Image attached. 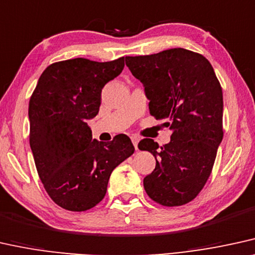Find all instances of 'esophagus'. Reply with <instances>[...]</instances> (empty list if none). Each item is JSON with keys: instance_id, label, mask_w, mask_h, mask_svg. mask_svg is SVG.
I'll return each instance as SVG.
<instances>
[{"instance_id": "34e87169", "label": "esophagus", "mask_w": 255, "mask_h": 255, "mask_svg": "<svg viewBox=\"0 0 255 255\" xmlns=\"http://www.w3.org/2000/svg\"><path fill=\"white\" fill-rule=\"evenodd\" d=\"M138 140H140V138H138L137 136H131V142H133L134 147H135V149H137V143H138Z\"/></svg>"}]
</instances>
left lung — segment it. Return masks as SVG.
Returning <instances> with one entry per match:
<instances>
[{"label": "left lung", "mask_w": 255, "mask_h": 255, "mask_svg": "<svg viewBox=\"0 0 255 255\" xmlns=\"http://www.w3.org/2000/svg\"><path fill=\"white\" fill-rule=\"evenodd\" d=\"M126 66L143 85L150 114L172 130L165 146L151 138L137 144L156 160L144 191L162 206L185 205L207 182L224 136L220 82L205 56L183 48L126 56Z\"/></svg>", "instance_id": "obj_1"}]
</instances>
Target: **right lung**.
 Segmentation results:
<instances>
[{
    "label": "right lung",
    "instance_id": "obj_1",
    "mask_svg": "<svg viewBox=\"0 0 255 255\" xmlns=\"http://www.w3.org/2000/svg\"><path fill=\"white\" fill-rule=\"evenodd\" d=\"M125 57H82L47 67L29 101V142L44 189L60 207L93 208L105 198L115 167L134 153L125 134L111 143L93 140L87 121L98 115L105 85L119 76Z\"/></svg>",
    "mask_w": 255,
    "mask_h": 255
}]
</instances>
